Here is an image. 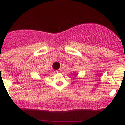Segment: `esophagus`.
<instances>
[{
	"instance_id": "obj_1",
	"label": "esophagus",
	"mask_w": 125,
	"mask_h": 125,
	"mask_svg": "<svg viewBox=\"0 0 125 125\" xmlns=\"http://www.w3.org/2000/svg\"><path fill=\"white\" fill-rule=\"evenodd\" d=\"M61 71H62V70H60V69H59V70H56V71H55V72H56L57 73H60L61 72Z\"/></svg>"
}]
</instances>
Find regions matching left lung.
I'll return each instance as SVG.
<instances>
[{
	"mask_svg": "<svg viewBox=\"0 0 125 125\" xmlns=\"http://www.w3.org/2000/svg\"><path fill=\"white\" fill-rule=\"evenodd\" d=\"M74 73H75V72ZM75 75H77V73H75Z\"/></svg>",
	"mask_w": 125,
	"mask_h": 125,
	"instance_id": "obj_1",
	"label": "left lung"
}]
</instances>
